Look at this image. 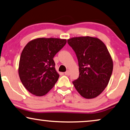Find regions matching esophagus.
I'll return each mask as SVG.
<instances>
[{"instance_id":"obj_1","label":"esophagus","mask_w":130,"mask_h":130,"mask_svg":"<svg viewBox=\"0 0 130 130\" xmlns=\"http://www.w3.org/2000/svg\"><path fill=\"white\" fill-rule=\"evenodd\" d=\"M65 74L67 75H70V71H68V70L65 73Z\"/></svg>"}]
</instances>
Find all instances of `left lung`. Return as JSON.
Returning <instances> with one entry per match:
<instances>
[{
  "mask_svg": "<svg viewBox=\"0 0 130 130\" xmlns=\"http://www.w3.org/2000/svg\"><path fill=\"white\" fill-rule=\"evenodd\" d=\"M67 41L79 67V77L73 82L74 86L83 97H96L107 86L113 71V60L106 45L91 37H74Z\"/></svg>",
  "mask_w": 130,
  "mask_h": 130,
  "instance_id": "1",
  "label": "left lung"
}]
</instances>
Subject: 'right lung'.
Instances as JSON below:
<instances>
[{
	"instance_id": "1",
	"label": "right lung",
	"mask_w": 130,
	"mask_h": 130,
	"mask_svg": "<svg viewBox=\"0 0 130 130\" xmlns=\"http://www.w3.org/2000/svg\"><path fill=\"white\" fill-rule=\"evenodd\" d=\"M66 43V39L39 38L26 44L20 56L19 74L29 92L43 96L55 86L59 75L53 57Z\"/></svg>"
}]
</instances>
